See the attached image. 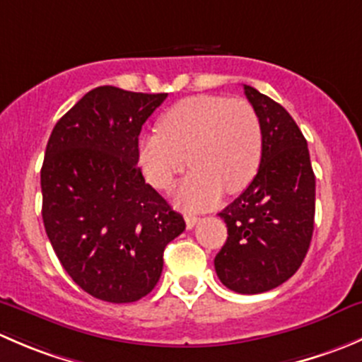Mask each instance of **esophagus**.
I'll use <instances>...</instances> for the list:
<instances>
[{
  "label": "esophagus",
  "mask_w": 362,
  "mask_h": 362,
  "mask_svg": "<svg viewBox=\"0 0 362 362\" xmlns=\"http://www.w3.org/2000/svg\"><path fill=\"white\" fill-rule=\"evenodd\" d=\"M184 218H185V226H187V229H192L196 226V222H198V217H196L194 214H185Z\"/></svg>",
  "instance_id": "esophagus-1"
}]
</instances>
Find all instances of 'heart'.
<instances>
[{
    "label": "heart",
    "instance_id": "obj_1",
    "mask_svg": "<svg viewBox=\"0 0 362 362\" xmlns=\"http://www.w3.org/2000/svg\"><path fill=\"white\" fill-rule=\"evenodd\" d=\"M189 164L191 171L177 202L204 210L221 202L224 191L242 192L257 175L262 159L261 120L245 100L198 94L168 108L159 131L140 140L138 158L148 184L173 187Z\"/></svg>",
    "mask_w": 362,
    "mask_h": 362
}]
</instances>
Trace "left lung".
<instances>
[{
	"label": "left lung",
	"mask_w": 362,
	"mask_h": 362,
	"mask_svg": "<svg viewBox=\"0 0 362 362\" xmlns=\"http://www.w3.org/2000/svg\"><path fill=\"white\" fill-rule=\"evenodd\" d=\"M261 120L262 159L249 187L221 211L228 240L215 272L228 289L259 294L282 286L308 252L315 217V175L301 129L289 112L250 86Z\"/></svg>",
	"instance_id": "left-lung-1"
}]
</instances>
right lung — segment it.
I'll return each instance as SVG.
<instances>
[{
  "instance_id": "1",
  "label": "right lung",
  "mask_w": 362,
  "mask_h": 362,
  "mask_svg": "<svg viewBox=\"0 0 362 362\" xmlns=\"http://www.w3.org/2000/svg\"><path fill=\"white\" fill-rule=\"evenodd\" d=\"M166 96L96 87L57 120L47 144V236L73 282L101 301L151 293L164 249L185 229L136 166L141 126Z\"/></svg>"
}]
</instances>
